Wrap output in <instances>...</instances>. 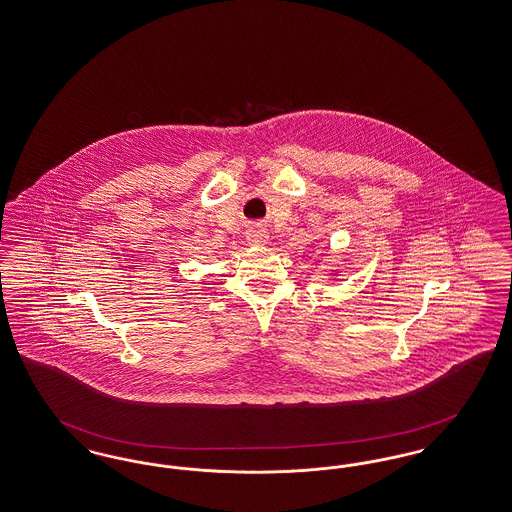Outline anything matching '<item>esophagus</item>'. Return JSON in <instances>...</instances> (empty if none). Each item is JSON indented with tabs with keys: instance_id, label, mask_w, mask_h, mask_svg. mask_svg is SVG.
<instances>
[{
	"instance_id": "obj_1",
	"label": "esophagus",
	"mask_w": 512,
	"mask_h": 512,
	"mask_svg": "<svg viewBox=\"0 0 512 512\" xmlns=\"http://www.w3.org/2000/svg\"><path fill=\"white\" fill-rule=\"evenodd\" d=\"M247 242L253 244V246L266 244V242H268V232H266V228H261V226L251 228V230L247 232Z\"/></svg>"
}]
</instances>
